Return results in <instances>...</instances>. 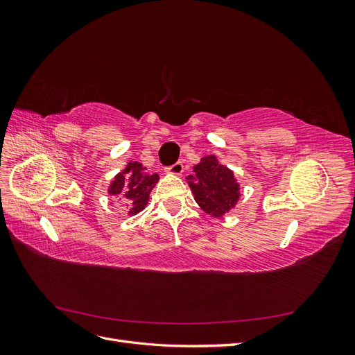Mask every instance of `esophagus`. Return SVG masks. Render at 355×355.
I'll list each match as a JSON object with an SVG mask.
<instances>
[{
    "label": "esophagus",
    "instance_id": "obj_1",
    "mask_svg": "<svg viewBox=\"0 0 355 355\" xmlns=\"http://www.w3.org/2000/svg\"><path fill=\"white\" fill-rule=\"evenodd\" d=\"M166 171H167V173H170V175L179 176V175L184 173V164H182L180 161H178V163H175L173 166H168V167L166 168Z\"/></svg>",
    "mask_w": 355,
    "mask_h": 355
}]
</instances>
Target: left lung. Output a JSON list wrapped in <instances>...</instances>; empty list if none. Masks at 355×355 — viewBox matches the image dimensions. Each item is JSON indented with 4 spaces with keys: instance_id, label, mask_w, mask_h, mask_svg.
I'll use <instances>...</instances> for the list:
<instances>
[{
    "instance_id": "obj_1",
    "label": "left lung",
    "mask_w": 355,
    "mask_h": 355,
    "mask_svg": "<svg viewBox=\"0 0 355 355\" xmlns=\"http://www.w3.org/2000/svg\"><path fill=\"white\" fill-rule=\"evenodd\" d=\"M187 180L200 209L213 218H222L237 206L241 197L234 171L220 164L216 155L202 157Z\"/></svg>"
}]
</instances>
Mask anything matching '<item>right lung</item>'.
<instances>
[{
  "label": "right lung",
  "mask_w": 355,
  "mask_h": 355,
  "mask_svg": "<svg viewBox=\"0 0 355 355\" xmlns=\"http://www.w3.org/2000/svg\"><path fill=\"white\" fill-rule=\"evenodd\" d=\"M158 180L159 176L149 173L142 163L130 161L120 173L114 176L108 187V194L124 201L128 207V216H135L148 206L149 194Z\"/></svg>",
  "instance_id": "add662e5"
}]
</instances>
